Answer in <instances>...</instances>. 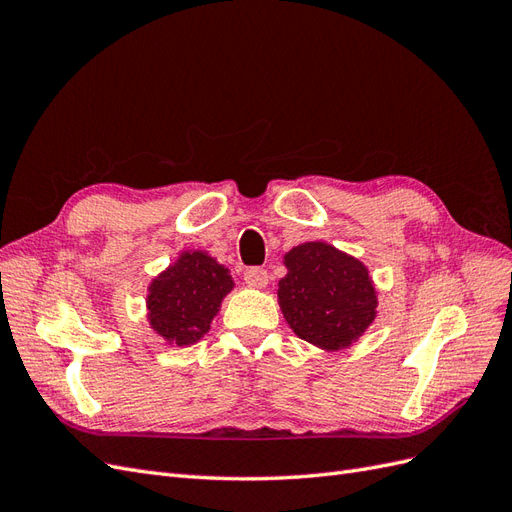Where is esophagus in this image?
<instances>
[{"label":"esophagus","instance_id":"obj_1","mask_svg":"<svg viewBox=\"0 0 512 512\" xmlns=\"http://www.w3.org/2000/svg\"><path fill=\"white\" fill-rule=\"evenodd\" d=\"M243 280L247 286H252V288H265L269 284V273L262 267H250L243 273Z\"/></svg>","mask_w":512,"mask_h":512}]
</instances>
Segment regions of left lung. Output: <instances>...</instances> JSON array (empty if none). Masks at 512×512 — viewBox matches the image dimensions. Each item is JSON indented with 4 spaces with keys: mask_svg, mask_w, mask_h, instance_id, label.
<instances>
[{
    "mask_svg": "<svg viewBox=\"0 0 512 512\" xmlns=\"http://www.w3.org/2000/svg\"><path fill=\"white\" fill-rule=\"evenodd\" d=\"M277 299L290 329L324 350L346 348L376 318V288L363 262L333 245L303 243L284 256Z\"/></svg>",
    "mask_w": 512,
    "mask_h": 512,
    "instance_id": "obj_1",
    "label": "left lung"
}]
</instances>
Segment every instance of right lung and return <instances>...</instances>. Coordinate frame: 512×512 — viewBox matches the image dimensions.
Wrapping results in <instances>:
<instances>
[{
    "instance_id": "right-lung-1",
    "label": "right lung",
    "mask_w": 512,
    "mask_h": 512,
    "mask_svg": "<svg viewBox=\"0 0 512 512\" xmlns=\"http://www.w3.org/2000/svg\"><path fill=\"white\" fill-rule=\"evenodd\" d=\"M232 290L228 269L205 252H183L149 286V324L168 344L190 346L203 337Z\"/></svg>"
}]
</instances>
